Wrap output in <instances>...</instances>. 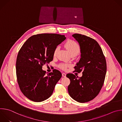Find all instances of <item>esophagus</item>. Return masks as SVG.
Listing matches in <instances>:
<instances>
[{"label":"esophagus","mask_w":122,"mask_h":122,"mask_svg":"<svg viewBox=\"0 0 122 122\" xmlns=\"http://www.w3.org/2000/svg\"><path fill=\"white\" fill-rule=\"evenodd\" d=\"M62 76L64 77H66V74L65 73H62Z\"/></svg>","instance_id":"esophagus-1"}]
</instances>
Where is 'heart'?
Here are the masks:
<instances>
[{"label": "heart", "mask_w": 122, "mask_h": 122, "mask_svg": "<svg viewBox=\"0 0 122 122\" xmlns=\"http://www.w3.org/2000/svg\"><path fill=\"white\" fill-rule=\"evenodd\" d=\"M65 46L67 49V50L68 51L69 53L71 56V55L76 56L79 54L80 51V48L79 45L76 42L74 41L73 40L67 41L65 44ZM58 51V47H56L54 51L53 55L54 56H56ZM68 66V65L65 64H61L59 65L60 67L63 70H66Z\"/></svg>", "instance_id": "b5f03b06"}]
</instances>
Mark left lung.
<instances>
[{"mask_svg":"<svg viewBox=\"0 0 122 122\" xmlns=\"http://www.w3.org/2000/svg\"><path fill=\"white\" fill-rule=\"evenodd\" d=\"M72 36L78 42L81 52L75 71L82 72V76L78 77L72 73L66 74L70 80L68 92L74 100L84 103L93 100L99 93L104 82L106 61L101 47L94 39L77 33Z\"/></svg>","mask_w":122,"mask_h":122,"instance_id":"1","label":"left lung"}]
</instances>
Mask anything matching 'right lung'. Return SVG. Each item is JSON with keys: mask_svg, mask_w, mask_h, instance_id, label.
<instances>
[{"mask_svg": "<svg viewBox=\"0 0 122 122\" xmlns=\"http://www.w3.org/2000/svg\"><path fill=\"white\" fill-rule=\"evenodd\" d=\"M66 38L55 33L34 35L19 51L16 65L17 81L21 92L29 100L41 102L52 94L62 74L54 69L46 75L42 66L53 60L55 49Z\"/></svg>", "mask_w": 122, "mask_h": 122, "instance_id": "1", "label": "right lung"}]
</instances>
